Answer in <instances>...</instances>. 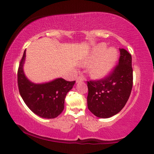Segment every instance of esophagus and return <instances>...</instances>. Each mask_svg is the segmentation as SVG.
<instances>
[{"label":"esophagus","mask_w":154,"mask_h":154,"mask_svg":"<svg viewBox=\"0 0 154 154\" xmlns=\"http://www.w3.org/2000/svg\"><path fill=\"white\" fill-rule=\"evenodd\" d=\"M83 81H85V79L83 77H78L76 79V82L77 83H79V82H82Z\"/></svg>","instance_id":"1"}]
</instances>
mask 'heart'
Returning <instances> with one entry per match:
<instances>
[{
  "label": "heart",
  "instance_id": "b5f03b06",
  "mask_svg": "<svg viewBox=\"0 0 154 154\" xmlns=\"http://www.w3.org/2000/svg\"><path fill=\"white\" fill-rule=\"evenodd\" d=\"M119 57V51L114 46L107 48V44L101 43L93 46L83 65L93 63L89 69V73L93 78L102 79L107 77L116 66Z\"/></svg>",
  "mask_w": 154,
  "mask_h": 154
}]
</instances>
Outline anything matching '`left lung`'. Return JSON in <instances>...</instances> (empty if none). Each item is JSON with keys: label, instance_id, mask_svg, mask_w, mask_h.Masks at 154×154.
Wrapping results in <instances>:
<instances>
[{"label": "left lung", "instance_id": "left-lung-1", "mask_svg": "<svg viewBox=\"0 0 154 154\" xmlns=\"http://www.w3.org/2000/svg\"><path fill=\"white\" fill-rule=\"evenodd\" d=\"M119 64L104 79L88 82V108L99 118H109L118 114L129 99L132 88V56L119 49Z\"/></svg>", "mask_w": 154, "mask_h": 154}]
</instances>
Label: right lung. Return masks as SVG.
Returning a JSON list of instances; mask_svg holds the SVG:
<instances>
[{
	"mask_svg": "<svg viewBox=\"0 0 154 154\" xmlns=\"http://www.w3.org/2000/svg\"><path fill=\"white\" fill-rule=\"evenodd\" d=\"M26 50L19 63L18 74L19 91L23 100L35 114L45 119H54L64 109V99L72 90L75 81H66L56 78L50 82L34 83L26 77L24 72Z\"/></svg>",
	"mask_w": 154,
	"mask_h": 154,
	"instance_id": "obj_1",
	"label": "right lung"
}]
</instances>
